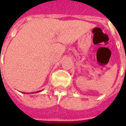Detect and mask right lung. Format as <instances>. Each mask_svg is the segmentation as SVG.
<instances>
[{
  "label": "right lung",
  "instance_id": "1",
  "mask_svg": "<svg viewBox=\"0 0 126 126\" xmlns=\"http://www.w3.org/2000/svg\"><path fill=\"white\" fill-rule=\"evenodd\" d=\"M37 92H40V91H37Z\"/></svg>",
  "mask_w": 126,
  "mask_h": 126
}]
</instances>
